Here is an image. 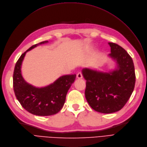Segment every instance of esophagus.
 Here are the masks:
<instances>
[{"label":"esophagus","mask_w":147,"mask_h":147,"mask_svg":"<svg viewBox=\"0 0 147 147\" xmlns=\"http://www.w3.org/2000/svg\"><path fill=\"white\" fill-rule=\"evenodd\" d=\"M77 78L78 79H81L82 78H83V75H82V74L81 72L78 73L77 75Z\"/></svg>","instance_id":"34e87169"}]
</instances>
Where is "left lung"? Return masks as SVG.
I'll return each mask as SVG.
<instances>
[{
  "label": "left lung",
  "instance_id": "8db88e82",
  "mask_svg": "<svg viewBox=\"0 0 147 147\" xmlns=\"http://www.w3.org/2000/svg\"><path fill=\"white\" fill-rule=\"evenodd\" d=\"M109 57L116 63L113 70L102 72L84 68L86 80L85 96L90 106L98 112L112 113L124 106L133 92L136 76L131 57L121 46L109 43Z\"/></svg>",
  "mask_w": 147,
  "mask_h": 147
}]
</instances>
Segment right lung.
<instances>
[{"label":"right lung","instance_id":"obj_1","mask_svg":"<svg viewBox=\"0 0 147 147\" xmlns=\"http://www.w3.org/2000/svg\"><path fill=\"white\" fill-rule=\"evenodd\" d=\"M48 41L32 46L17 60L13 74L15 95L22 106L28 112L37 116L53 115L63 108L67 93L76 78V75H66L58 78L53 83L43 87H36L23 78L22 64L26 52Z\"/></svg>","mask_w":147,"mask_h":147}]
</instances>
